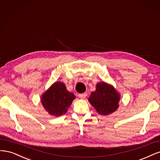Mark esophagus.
Segmentation results:
<instances>
[{
    "label": "esophagus",
    "mask_w": 160,
    "mask_h": 160,
    "mask_svg": "<svg viewBox=\"0 0 160 160\" xmlns=\"http://www.w3.org/2000/svg\"><path fill=\"white\" fill-rule=\"evenodd\" d=\"M79 95V98L81 99H85L87 95H88V93H80L78 95Z\"/></svg>",
    "instance_id": "1"
}]
</instances>
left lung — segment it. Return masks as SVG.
<instances>
[{
    "mask_svg": "<svg viewBox=\"0 0 160 160\" xmlns=\"http://www.w3.org/2000/svg\"><path fill=\"white\" fill-rule=\"evenodd\" d=\"M88 100L99 114L107 115L119 108L120 95L112 85L100 82L97 84L96 90L91 93Z\"/></svg>",
    "mask_w": 160,
    "mask_h": 160,
    "instance_id": "left-lung-1",
    "label": "left lung"
}]
</instances>
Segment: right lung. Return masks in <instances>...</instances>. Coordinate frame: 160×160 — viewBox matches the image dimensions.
<instances>
[{
	"label": "right lung",
	"instance_id": "add662e5",
	"mask_svg": "<svg viewBox=\"0 0 160 160\" xmlns=\"http://www.w3.org/2000/svg\"><path fill=\"white\" fill-rule=\"evenodd\" d=\"M75 99V96L67 90L64 83L56 82L42 95L41 103L50 115L59 117L67 112Z\"/></svg>",
	"mask_w": 160,
	"mask_h": 160
}]
</instances>
